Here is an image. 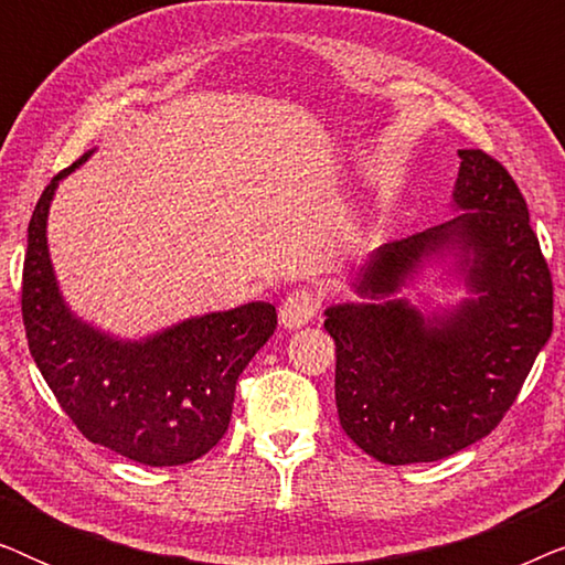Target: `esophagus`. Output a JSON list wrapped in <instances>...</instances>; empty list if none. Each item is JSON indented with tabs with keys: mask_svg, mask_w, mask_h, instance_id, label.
<instances>
[{
	"mask_svg": "<svg viewBox=\"0 0 565 565\" xmlns=\"http://www.w3.org/2000/svg\"><path fill=\"white\" fill-rule=\"evenodd\" d=\"M319 306H321L319 292H313V290H308V288L292 290L290 296L282 300V306H280L282 327L285 329L306 327V323L311 321L316 313H319Z\"/></svg>",
	"mask_w": 565,
	"mask_h": 565,
	"instance_id": "esophagus-1",
	"label": "esophagus"
}]
</instances>
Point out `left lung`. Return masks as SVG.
<instances>
[{
	"label": "left lung",
	"instance_id": "left-lung-1",
	"mask_svg": "<svg viewBox=\"0 0 565 565\" xmlns=\"http://www.w3.org/2000/svg\"><path fill=\"white\" fill-rule=\"evenodd\" d=\"M455 218L388 242L354 290L375 303L327 308L339 424L385 466L443 460L497 429L553 331V277L512 174L460 149ZM455 250L477 292L424 320L391 299L431 253Z\"/></svg>",
	"mask_w": 565,
	"mask_h": 565
}]
</instances>
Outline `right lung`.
<instances>
[{
    "instance_id": "add662e5",
    "label": "right lung",
    "mask_w": 565,
    "mask_h": 565,
    "mask_svg": "<svg viewBox=\"0 0 565 565\" xmlns=\"http://www.w3.org/2000/svg\"><path fill=\"white\" fill-rule=\"evenodd\" d=\"M58 172L38 200L22 265V321L38 370L89 443L143 466H184L226 435L236 381L273 337V303L195 316L172 329L122 342L68 311L45 242Z\"/></svg>"
}]
</instances>
